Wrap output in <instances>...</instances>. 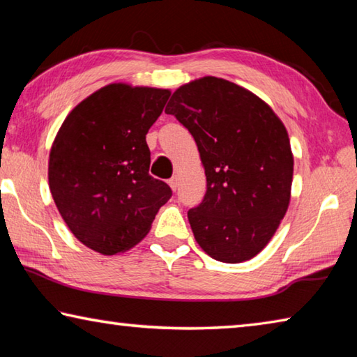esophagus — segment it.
Returning <instances> with one entry per match:
<instances>
[{
	"label": "esophagus",
	"instance_id": "34e87169",
	"mask_svg": "<svg viewBox=\"0 0 357 357\" xmlns=\"http://www.w3.org/2000/svg\"><path fill=\"white\" fill-rule=\"evenodd\" d=\"M168 184H170V187H172L173 190H176V187H178V178L173 176L170 181H168Z\"/></svg>",
	"mask_w": 357,
	"mask_h": 357
}]
</instances>
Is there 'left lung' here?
Segmentation results:
<instances>
[{
	"instance_id": "1",
	"label": "left lung",
	"mask_w": 357,
	"mask_h": 357,
	"mask_svg": "<svg viewBox=\"0 0 357 357\" xmlns=\"http://www.w3.org/2000/svg\"><path fill=\"white\" fill-rule=\"evenodd\" d=\"M190 132L206 193L187 217L211 258L243 263L261 252L287 214L293 153L285 126L263 99L223 78L179 86L165 108Z\"/></svg>"
}]
</instances>
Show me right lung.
<instances>
[{
  "mask_svg": "<svg viewBox=\"0 0 357 357\" xmlns=\"http://www.w3.org/2000/svg\"><path fill=\"white\" fill-rule=\"evenodd\" d=\"M170 89L112 83L72 110L48 159V185L74 236L102 255L146 236L172 189L149 174L146 134Z\"/></svg>",
  "mask_w": 357,
  "mask_h": 357,
  "instance_id": "1",
  "label": "right lung"
}]
</instances>
